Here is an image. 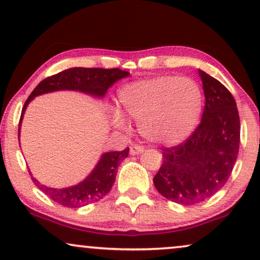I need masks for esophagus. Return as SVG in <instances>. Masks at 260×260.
Wrapping results in <instances>:
<instances>
[{"instance_id": "obj_1", "label": "esophagus", "mask_w": 260, "mask_h": 260, "mask_svg": "<svg viewBox=\"0 0 260 260\" xmlns=\"http://www.w3.org/2000/svg\"><path fill=\"white\" fill-rule=\"evenodd\" d=\"M144 151V147H142V145H138V144H134L130 147V154L131 155H138L141 154V152Z\"/></svg>"}]
</instances>
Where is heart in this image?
I'll return each mask as SVG.
<instances>
[{
  "label": "heart",
  "instance_id": "b5f03b06",
  "mask_svg": "<svg viewBox=\"0 0 260 260\" xmlns=\"http://www.w3.org/2000/svg\"><path fill=\"white\" fill-rule=\"evenodd\" d=\"M119 108L138 122L145 140L157 144L183 141L197 126L202 109V91L189 77L158 76L120 88ZM116 126H124L120 112H112Z\"/></svg>",
  "mask_w": 260,
  "mask_h": 260
}]
</instances>
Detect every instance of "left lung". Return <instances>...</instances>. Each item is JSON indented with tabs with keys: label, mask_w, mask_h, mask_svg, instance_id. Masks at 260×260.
Returning <instances> with one entry per match:
<instances>
[{
	"label": "left lung",
	"mask_w": 260,
	"mask_h": 260,
	"mask_svg": "<svg viewBox=\"0 0 260 260\" xmlns=\"http://www.w3.org/2000/svg\"><path fill=\"white\" fill-rule=\"evenodd\" d=\"M205 92L201 123L187 141L162 149L163 163L154 177L158 193L180 205L208 200L231 176L240 143V120L231 92L199 70Z\"/></svg>",
	"instance_id": "1"
}]
</instances>
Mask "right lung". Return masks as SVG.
Wrapping results in <instances>:
<instances>
[{"mask_svg": "<svg viewBox=\"0 0 260 260\" xmlns=\"http://www.w3.org/2000/svg\"><path fill=\"white\" fill-rule=\"evenodd\" d=\"M129 74L130 73L126 71L119 69L105 70L73 67V69L65 70L54 76L46 78L41 83H39L24 103L19 123V137L24 111H26L28 104L37 95L54 91L72 90L83 92V93L93 95V97L103 98L111 85L115 84L117 80L127 77ZM127 155H129V148H125L123 151L105 152L102 155L101 159L86 179L72 187L61 188V189L41 184L35 177H33L30 170L29 175L35 186L44 191L53 201L70 208L83 207L92 202L99 201L111 190L113 183H115L119 162L126 158Z\"/></svg>", "mask_w": 260, "mask_h": 260, "instance_id": "1", "label": "right lung"}]
</instances>
